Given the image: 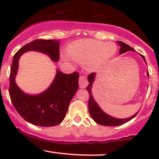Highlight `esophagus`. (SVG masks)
Returning a JSON list of instances; mask_svg holds the SVG:
<instances>
[{
	"label": "esophagus",
	"mask_w": 159,
	"mask_h": 159,
	"mask_svg": "<svg viewBox=\"0 0 159 159\" xmlns=\"http://www.w3.org/2000/svg\"><path fill=\"white\" fill-rule=\"evenodd\" d=\"M88 84V81H87V78L84 75L80 76L79 78V86L81 88H85Z\"/></svg>",
	"instance_id": "esophagus-1"
}]
</instances>
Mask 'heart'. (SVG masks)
I'll list each match as a JSON object with an SVG mask.
<instances>
[{
  "label": "heart",
  "instance_id": "1",
  "mask_svg": "<svg viewBox=\"0 0 159 159\" xmlns=\"http://www.w3.org/2000/svg\"><path fill=\"white\" fill-rule=\"evenodd\" d=\"M69 55L78 63L86 64L89 69H96L112 58L116 53L113 44L93 39H81L75 42L68 49ZM67 56L66 60L72 61Z\"/></svg>",
  "mask_w": 159,
  "mask_h": 159
}]
</instances>
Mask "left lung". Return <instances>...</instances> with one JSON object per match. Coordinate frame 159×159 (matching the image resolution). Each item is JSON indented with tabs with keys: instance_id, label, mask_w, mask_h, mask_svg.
I'll use <instances>...</instances> for the list:
<instances>
[{
	"instance_id": "1",
	"label": "left lung",
	"mask_w": 159,
	"mask_h": 159,
	"mask_svg": "<svg viewBox=\"0 0 159 159\" xmlns=\"http://www.w3.org/2000/svg\"><path fill=\"white\" fill-rule=\"evenodd\" d=\"M118 44L120 45V54H123V53L129 52V51H133L134 52V49L132 48L131 46L128 45L125 43H123V42L118 41ZM142 57L143 58L144 61L146 62L145 57L140 54ZM147 75H149V72H147ZM95 75H96V73L95 72H92L88 75V81L90 82L89 85L87 86V90L89 93V101H88V107H89V113H90L91 117L93 119V120L96 122V123L99 124V125H105V126H116V125H122V124H124L127 122H129V120H131L134 116L138 114V113L134 115H133L132 116L129 118H125V119H117V118L112 117V116H109L105 114V112H103L101 110L97 103L95 102L92 96V93H91V87H92V84L94 81Z\"/></svg>"
}]
</instances>
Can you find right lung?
<instances>
[{"instance_id":"obj_1","label":"right lung","mask_w":159,"mask_h":159,"mask_svg":"<svg viewBox=\"0 0 159 159\" xmlns=\"http://www.w3.org/2000/svg\"><path fill=\"white\" fill-rule=\"evenodd\" d=\"M60 43L57 39H35L24 45L16 53L10 75L9 93L12 105L21 117L39 126H54L65 118L69 105L78 88L77 72L66 75L57 70L52 85L46 91L36 96L25 94L15 82L20 56L27 51H37L49 55L52 61L60 57Z\"/></svg>"}]
</instances>
